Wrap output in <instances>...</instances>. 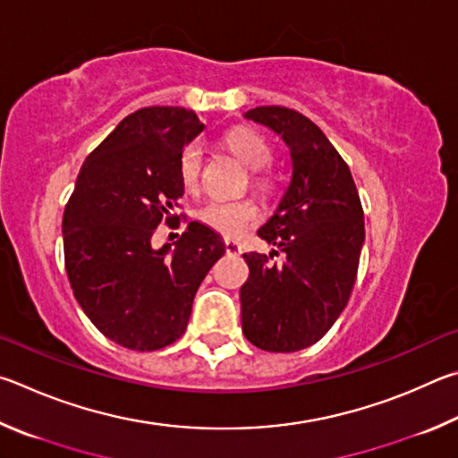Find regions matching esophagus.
<instances>
[{
    "instance_id": "34e87169",
    "label": "esophagus",
    "mask_w": 458,
    "mask_h": 458,
    "mask_svg": "<svg viewBox=\"0 0 458 458\" xmlns=\"http://www.w3.org/2000/svg\"><path fill=\"white\" fill-rule=\"evenodd\" d=\"M225 253H227V255H242V247H239L235 242H231V239H227V242H225Z\"/></svg>"
}]
</instances>
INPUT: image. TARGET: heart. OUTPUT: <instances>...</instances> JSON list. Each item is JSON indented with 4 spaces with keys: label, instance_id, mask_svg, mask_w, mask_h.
<instances>
[{
    "label": "heart",
    "instance_id": "1",
    "mask_svg": "<svg viewBox=\"0 0 458 458\" xmlns=\"http://www.w3.org/2000/svg\"><path fill=\"white\" fill-rule=\"evenodd\" d=\"M223 144L242 163L251 168V176L258 184L266 182L261 168H266L274 158V148L267 139L251 128H233L223 136ZM200 174H203V148L199 142H189L179 157V179L189 192H195L200 187ZM199 219L207 227H211L223 237L235 239L242 237L247 229H251L259 221L261 211L258 203L251 199L221 200L213 199L199 208Z\"/></svg>",
    "mask_w": 458,
    "mask_h": 458
}]
</instances>
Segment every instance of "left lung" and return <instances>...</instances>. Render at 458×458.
Returning <instances> with one entry per match:
<instances>
[{"mask_svg":"<svg viewBox=\"0 0 458 458\" xmlns=\"http://www.w3.org/2000/svg\"><path fill=\"white\" fill-rule=\"evenodd\" d=\"M243 116L282 136L292 157L290 184L258 231L276 250L243 255V334L266 352H298L322 340L350 300L364 245L362 203L348 165L308 116L285 106Z\"/></svg>","mask_w":458,"mask_h":458,"instance_id":"left-lung-1","label":"left lung"}]
</instances>
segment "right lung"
Returning <instances> with one entry per match:
<instances>
[{"label":"right lung","mask_w":458,"mask_h":458,"mask_svg":"<svg viewBox=\"0 0 458 458\" xmlns=\"http://www.w3.org/2000/svg\"><path fill=\"white\" fill-rule=\"evenodd\" d=\"M203 128L187 108L132 112L86 157L64 211L74 298L123 348L152 352L179 340L200 282L225 253L221 235L199 221L174 250L152 247L160 221H179V157Z\"/></svg>","instance_id":"add662e5"}]
</instances>
